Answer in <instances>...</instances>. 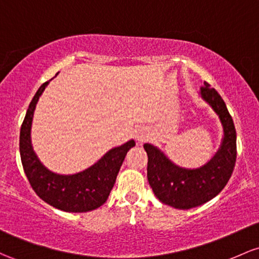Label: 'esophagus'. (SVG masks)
I'll return each instance as SVG.
<instances>
[{
	"label": "esophagus",
	"instance_id": "esophagus-1",
	"mask_svg": "<svg viewBox=\"0 0 259 259\" xmlns=\"http://www.w3.org/2000/svg\"><path fill=\"white\" fill-rule=\"evenodd\" d=\"M149 132H147L145 127H140V129H138L135 132V140L138 141L139 144H143L149 139Z\"/></svg>",
	"mask_w": 259,
	"mask_h": 259
}]
</instances>
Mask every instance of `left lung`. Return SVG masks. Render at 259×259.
Returning a JSON list of instances; mask_svg holds the SVG:
<instances>
[{
	"label": "left lung",
	"instance_id": "8db88e82",
	"mask_svg": "<svg viewBox=\"0 0 259 259\" xmlns=\"http://www.w3.org/2000/svg\"><path fill=\"white\" fill-rule=\"evenodd\" d=\"M200 97L219 115L224 138L214 157L199 168L177 166L151 144H145L147 153V180L158 200L176 209L187 210L211 200L221 192L234 172L236 163V130L225 102L215 88L204 82Z\"/></svg>",
	"mask_w": 259,
	"mask_h": 259
}]
</instances>
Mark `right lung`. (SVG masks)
Instances as JSON below:
<instances>
[{"label":"right lung","instance_id":"add662e5","mask_svg":"<svg viewBox=\"0 0 259 259\" xmlns=\"http://www.w3.org/2000/svg\"><path fill=\"white\" fill-rule=\"evenodd\" d=\"M48 84L49 81L36 91L21 126L19 152L24 173L36 195L49 205L67 212L91 211L106 203L125 156L135 146V141L130 140L109 150L93 166L76 175H58L49 171L39 161L30 140L34 110Z\"/></svg>","mask_w":259,"mask_h":259}]
</instances>
